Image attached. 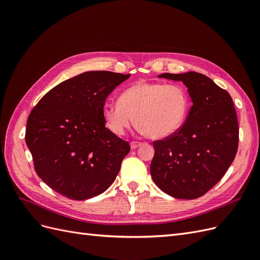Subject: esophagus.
<instances>
[{"label":"esophagus","instance_id":"esophagus-1","mask_svg":"<svg viewBox=\"0 0 260 260\" xmlns=\"http://www.w3.org/2000/svg\"><path fill=\"white\" fill-rule=\"evenodd\" d=\"M140 145H141V143H140V142H137V141H133V142L130 143V146H131L132 149H136V148L139 147Z\"/></svg>","mask_w":260,"mask_h":260}]
</instances>
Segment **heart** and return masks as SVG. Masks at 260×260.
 <instances>
[{
	"instance_id": "heart-1",
	"label": "heart",
	"mask_w": 260,
	"mask_h": 260,
	"mask_svg": "<svg viewBox=\"0 0 260 260\" xmlns=\"http://www.w3.org/2000/svg\"><path fill=\"white\" fill-rule=\"evenodd\" d=\"M190 107V96L179 83L140 81L122 91L119 101L106 103L103 117L107 128L122 136L137 121L148 138L171 137L182 127Z\"/></svg>"
}]
</instances>
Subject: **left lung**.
Listing matches in <instances>:
<instances>
[{
    "instance_id": "8db88e82",
    "label": "left lung",
    "mask_w": 260,
    "mask_h": 260,
    "mask_svg": "<svg viewBox=\"0 0 260 260\" xmlns=\"http://www.w3.org/2000/svg\"><path fill=\"white\" fill-rule=\"evenodd\" d=\"M158 77L183 82L193 105L175 135L153 143L151 176L172 198L198 199L221 180L237 155L239 122L233 101L205 75L188 72Z\"/></svg>"
}]
</instances>
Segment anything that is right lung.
<instances>
[{"label": "right lung", "mask_w": 260, "mask_h": 260, "mask_svg": "<svg viewBox=\"0 0 260 260\" xmlns=\"http://www.w3.org/2000/svg\"><path fill=\"white\" fill-rule=\"evenodd\" d=\"M130 75L86 72L59 83L27 120L26 143L38 176L70 200L106 191L129 152L127 141L105 127L107 96Z\"/></svg>", "instance_id": "add662e5"}]
</instances>
